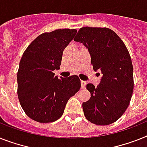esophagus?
Listing matches in <instances>:
<instances>
[{
	"label": "esophagus",
	"mask_w": 147,
	"mask_h": 147,
	"mask_svg": "<svg viewBox=\"0 0 147 147\" xmlns=\"http://www.w3.org/2000/svg\"><path fill=\"white\" fill-rule=\"evenodd\" d=\"M81 87H82V88H84L86 84H87V82L84 81H81Z\"/></svg>",
	"instance_id": "34e87169"
}]
</instances>
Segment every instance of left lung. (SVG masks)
<instances>
[{
	"instance_id": "obj_1",
	"label": "left lung",
	"mask_w": 147,
	"mask_h": 147,
	"mask_svg": "<svg viewBox=\"0 0 147 147\" xmlns=\"http://www.w3.org/2000/svg\"><path fill=\"white\" fill-rule=\"evenodd\" d=\"M74 40L87 47L93 69L102 74L97 87L92 84L86 86L91 97L82 104L85 117L96 125L111 124L125 113L133 93L129 51L117 34L107 28H81Z\"/></svg>"
}]
</instances>
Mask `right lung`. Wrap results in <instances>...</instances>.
Returning <instances> with one entry per match:
<instances>
[{
	"mask_svg": "<svg viewBox=\"0 0 147 147\" xmlns=\"http://www.w3.org/2000/svg\"><path fill=\"white\" fill-rule=\"evenodd\" d=\"M76 33V29L43 33L23 53L17 73V93L22 109L35 121L57 120L68 100L81 88L77 76L58 78L54 73L60 69L63 51Z\"/></svg>",
	"mask_w": 147,
	"mask_h": 147,
	"instance_id": "1",
	"label": "right lung"
}]
</instances>
